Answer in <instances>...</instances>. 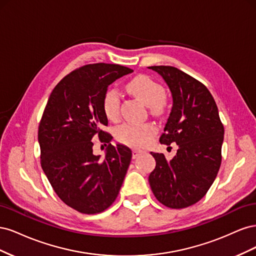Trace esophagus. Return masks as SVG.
<instances>
[{
    "label": "esophagus",
    "mask_w": 256,
    "mask_h": 256,
    "mask_svg": "<svg viewBox=\"0 0 256 256\" xmlns=\"http://www.w3.org/2000/svg\"><path fill=\"white\" fill-rule=\"evenodd\" d=\"M144 152H145L142 150L134 148V150H132V157H134V158H136L138 156H140V154H144Z\"/></svg>",
    "instance_id": "1"
}]
</instances>
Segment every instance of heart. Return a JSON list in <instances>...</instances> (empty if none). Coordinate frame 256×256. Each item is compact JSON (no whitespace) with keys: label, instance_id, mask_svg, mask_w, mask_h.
Instances as JSON below:
<instances>
[{"label":"heart","instance_id":"b5f03b06","mask_svg":"<svg viewBox=\"0 0 256 256\" xmlns=\"http://www.w3.org/2000/svg\"><path fill=\"white\" fill-rule=\"evenodd\" d=\"M127 90L143 104L148 106L154 113L162 112L164 108V88L159 83L147 76H138L126 85ZM120 96L115 90H108L102 98V109L106 118L115 120L120 114ZM156 127L150 122L134 124L125 122L115 129V138L118 141L130 146H144L148 144Z\"/></svg>","mask_w":256,"mask_h":256}]
</instances>
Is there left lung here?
Wrapping results in <instances>:
<instances>
[{
	"mask_svg": "<svg viewBox=\"0 0 256 256\" xmlns=\"http://www.w3.org/2000/svg\"><path fill=\"white\" fill-rule=\"evenodd\" d=\"M162 76L173 106L160 143H175L172 160L152 152L156 168L150 174L152 191L161 204L184 208L196 204L210 188L221 166L224 128L218 108L204 84L172 66L148 67Z\"/></svg>",
	"mask_w": 256,
	"mask_h": 256,
	"instance_id": "1",
	"label": "left lung"
}]
</instances>
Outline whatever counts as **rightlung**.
I'll return each instance as SVG.
<instances>
[{"label":"right lung","mask_w":256,"mask_h":256,"mask_svg":"<svg viewBox=\"0 0 256 256\" xmlns=\"http://www.w3.org/2000/svg\"><path fill=\"white\" fill-rule=\"evenodd\" d=\"M130 68L116 64H90L74 70L52 90L38 128L42 168L63 202L88 214L102 212L118 198L132 152L110 142L102 98L108 86ZM109 142L106 157L92 152V138Z\"/></svg>","instance_id":"add662e5"}]
</instances>
